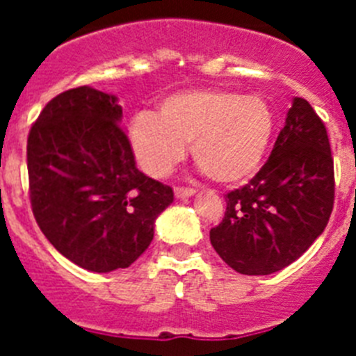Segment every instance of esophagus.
Instances as JSON below:
<instances>
[{"instance_id":"1","label":"esophagus","mask_w":356,"mask_h":356,"mask_svg":"<svg viewBox=\"0 0 356 356\" xmlns=\"http://www.w3.org/2000/svg\"><path fill=\"white\" fill-rule=\"evenodd\" d=\"M196 194L194 188H187V187H176L175 188V196L180 197V200H185V197H191Z\"/></svg>"}]
</instances>
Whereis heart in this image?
I'll return each instance as SVG.
<instances>
[{
  "label": "heart",
  "instance_id": "1",
  "mask_svg": "<svg viewBox=\"0 0 356 356\" xmlns=\"http://www.w3.org/2000/svg\"><path fill=\"white\" fill-rule=\"evenodd\" d=\"M276 119L260 96L237 90L196 89L165 97L156 115L139 114L130 144L149 176H165L191 144L197 168L221 185H238L257 175L271 146Z\"/></svg>",
  "mask_w": 356,
  "mask_h": 356
}]
</instances>
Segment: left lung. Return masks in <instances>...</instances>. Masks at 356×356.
<instances>
[{
  "label": "left lung",
  "instance_id": "1",
  "mask_svg": "<svg viewBox=\"0 0 356 356\" xmlns=\"http://www.w3.org/2000/svg\"><path fill=\"white\" fill-rule=\"evenodd\" d=\"M333 194L325 122L307 99L294 97L262 169L226 194L225 217L210 229V242L241 275H271L300 259L323 234Z\"/></svg>",
  "mask_w": 356,
  "mask_h": 356
}]
</instances>
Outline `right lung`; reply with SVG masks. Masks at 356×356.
<instances>
[{
  "instance_id": "add662e5",
  "label": "right lung",
  "mask_w": 356,
  "mask_h": 356,
  "mask_svg": "<svg viewBox=\"0 0 356 356\" xmlns=\"http://www.w3.org/2000/svg\"><path fill=\"white\" fill-rule=\"evenodd\" d=\"M118 97L78 87L53 97L28 135L31 210L42 234L92 273L131 266L172 188L135 165Z\"/></svg>"
}]
</instances>
